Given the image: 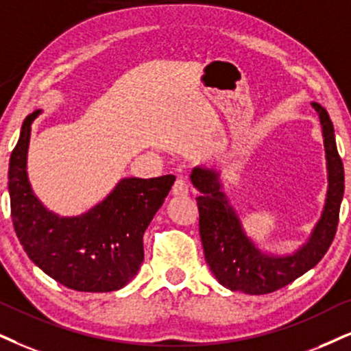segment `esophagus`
Masks as SVG:
<instances>
[{"mask_svg":"<svg viewBox=\"0 0 351 351\" xmlns=\"http://www.w3.org/2000/svg\"><path fill=\"white\" fill-rule=\"evenodd\" d=\"M171 193L175 194V196H186V194L189 193V186L186 183L183 176H178V178H176L175 184H173L171 188Z\"/></svg>","mask_w":351,"mask_h":351,"instance_id":"34e87169","label":"esophagus"}]
</instances>
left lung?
I'll return each instance as SVG.
<instances>
[{
	"mask_svg": "<svg viewBox=\"0 0 351 351\" xmlns=\"http://www.w3.org/2000/svg\"><path fill=\"white\" fill-rule=\"evenodd\" d=\"M311 105L322 126L329 186L311 237L291 254H269L247 237L237 210L221 191L220 173L215 168L196 167L191 171V181L201 193L196 201L204 256L220 285L228 290L247 295L272 293L313 269L334 241L345 189L343 163L329 113L316 101Z\"/></svg>",
	"mask_w": 351,
	"mask_h": 351,
	"instance_id": "1",
	"label": "left lung"
}]
</instances>
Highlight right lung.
<instances>
[{"label": "right lung", "instance_id": "1", "mask_svg": "<svg viewBox=\"0 0 351 351\" xmlns=\"http://www.w3.org/2000/svg\"><path fill=\"white\" fill-rule=\"evenodd\" d=\"M29 114L10 158L8 189L16 234L30 261L53 280L104 293L128 285L144 261L143 237L170 193L175 176L123 178L104 201L77 217H60L35 196L27 176Z\"/></svg>", "mask_w": 351, "mask_h": 351}]
</instances>
